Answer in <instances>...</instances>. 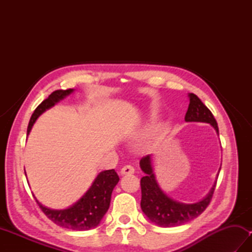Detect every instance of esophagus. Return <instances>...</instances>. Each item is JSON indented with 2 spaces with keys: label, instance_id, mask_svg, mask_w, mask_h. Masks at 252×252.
<instances>
[{
  "label": "esophagus",
  "instance_id": "1",
  "mask_svg": "<svg viewBox=\"0 0 252 252\" xmlns=\"http://www.w3.org/2000/svg\"><path fill=\"white\" fill-rule=\"evenodd\" d=\"M120 173L122 175H126V174H133L134 173V168L132 165H125L120 171Z\"/></svg>",
  "mask_w": 252,
  "mask_h": 252
}]
</instances>
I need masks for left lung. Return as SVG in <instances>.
<instances>
[{
  "mask_svg": "<svg viewBox=\"0 0 252 252\" xmlns=\"http://www.w3.org/2000/svg\"><path fill=\"white\" fill-rule=\"evenodd\" d=\"M189 105L185 115L186 122H206L211 125L219 134L218 123L212 112L198 98V96L189 93ZM141 169L145 176L141 179L142 200L141 208L145 216L153 223L162 227H173L185 224L200 216L210 203L217 185L212 186L209 194L202 200L195 203H183L170 198L160 189L152 167L151 155L143 157L140 161ZM221 169V168H220Z\"/></svg>",
  "mask_w": 252,
  "mask_h": 252,
  "instance_id": "left-lung-1",
  "label": "left lung"
}]
</instances>
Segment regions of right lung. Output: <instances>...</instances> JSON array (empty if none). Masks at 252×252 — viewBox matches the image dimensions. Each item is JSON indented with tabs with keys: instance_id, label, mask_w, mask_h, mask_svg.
<instances>
[{
	"instance_id": "obj_1",
	"label": "right lung",
	"mask_w": 252,
	"mask_h": 252,
	"mask_svg": "<svg viewBox=\"0 0 252 252\" xmlns=\"http://www.w3.org/2000/svg\"><path fill=\"white\" fill-rule=\"evenodd\" d=\"M72 92L73 89L57 90L42 101L31 116L27 134H29L32 126L45 110L50 109ZM118 182H119V176L114 169L103 171L96 176L92 186L76 203L63 210L46 208L41 202L35 200L44 215L57 225L73 231H88L97 226L101 219L104 218L110 205L111 192Z\"/></svg>"
}]
</instances>
